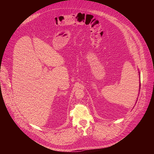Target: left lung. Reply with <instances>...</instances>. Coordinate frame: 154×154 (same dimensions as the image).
<instances>
[{"mask_svg": "<svg viewBox=\"0 0 154 154\" xmlns=\"http://www.w3.org/2000/svg\"><path fill=\"white\" fill-rule=\"evenodd\" d=\"M140 85H141V84H140ZM140 86H141V85H140Z\"/></svg>", "mask_w": 154, "mask_h": 154, "instance_id": "left-lung-1", "label": "left lung"}]
</instances>
